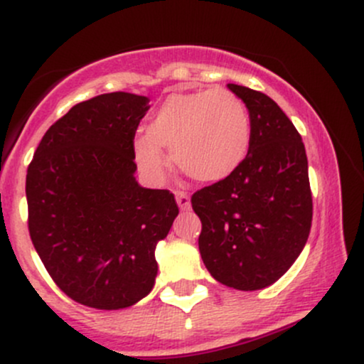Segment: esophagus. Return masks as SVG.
Returning a JSON list of instances; mask_svg holds the SVG:
<instances>
[{"mask_svg":"<svg viewBox=\"0 0 364 364\" xmlns=\"http://www.w3.org/2000/svg\"><path fill=\"white\" fill-rule=\"evenodd\" d=\"M176 202L181 210H188L190 208V195L185 191H176Z\"/></svg>","mask_w":364,"mask_h":364,"instance_id":"esophagus-1","label":"esophagus"}]
</instances>
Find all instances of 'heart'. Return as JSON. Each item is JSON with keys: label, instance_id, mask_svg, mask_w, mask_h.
Returning <instances> with one entry per match:
<instances>
[{"label": "heart", "instance_id": "1", "mask_svg": "<svg viewBox=\"0 0 364 364\" xmlns=\"http://www.w3.org/2000/svg\"><path fill=\"white\" fill-rule=\"evenodd\" d=\"M252 147V118L240 95L225 89L171 94L154 111L145 136L133 141L136 164L162 179L171 150L174 164L198 183H220L243 166Z\"/></svg>", "mask_w": 364, "mask_h": 364}]
</instances>
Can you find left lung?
I'll return each instance as SVG.
<instances>
[{"label":"left lung","instance_id":"obj_1","mask_svg":"<svg viewBox=\"0 0 364 364\" xmlns=\"http://www.w3.org/2000/svg\"><path fill=\"white\" fill-rule=\"evenodd\" d=\"M252 118V147L231 178L202 188L191 207L198 248L215 281L240 291L270 286L306 245L313 202L301 135L269 95L228 83Z\"/></svg>","mask_w":364,"mask_h":364}]
</instances>
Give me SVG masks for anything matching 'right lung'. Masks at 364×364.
<instances>
[{
	"instance_id": "add662e5",
	"label": "right lung",
	"mask_w": 364,
	"mask_h": 364,
	"mask_svg": "<svg viewBox=\"0 0 364 364\" xmlns=\"http://www.w3.org/2000/svg\"><path fill=\"white\" fill-rule=\"evenodd\" d=\"M149 99L111 92L51 124L28 164V232L56 286L97 310L152 291L156 245L179 214L169 190L135 181L133 139Z\"/></svg>"
}]
</instances>
